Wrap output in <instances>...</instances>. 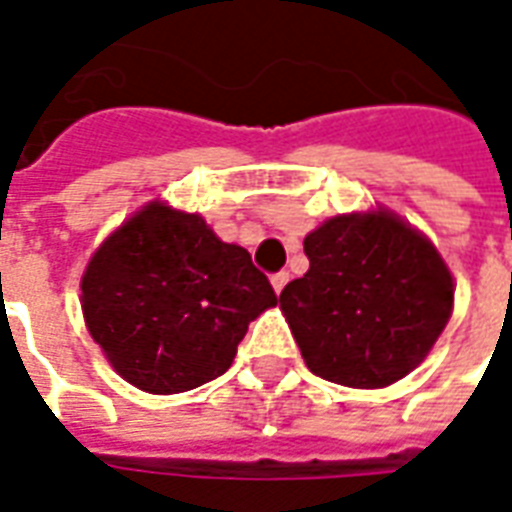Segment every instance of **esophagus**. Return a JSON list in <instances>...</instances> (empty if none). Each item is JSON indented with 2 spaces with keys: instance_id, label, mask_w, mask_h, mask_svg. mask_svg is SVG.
<instances>
[{
  "instance_id": "esophagus-1",
  "label": "esophagus",
  "mask_w": 512,
  "mask_h": 512,
  "mask_svg": "<svg viewBox=\"0 0 512 512\" xmlns=\"http://www.w3.org/2000/svg\"><path fill=\"white\" fill-rule=\"evenodd\" d=\"M288 279H290L288 271H277V274L271 277V285H274V290H277V293H282V288L288 285Z\"/></svg>"
}]
</instances>
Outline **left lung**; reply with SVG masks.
Returning a JSON list of instances; mask_svg holds the SVG:
<instances>
[{
    "label": "left lung",
    "instance_id": "left-lung-1",
    "mask_svg": "<svg viewBox=\"0 0 512 512\" xmlns=\"http://www.w3.org/2000/svg\"><path fill=\"white\" fill-rule=\"evenodd\" d=\"M304 255L310 271L285 285L279 307L307 367L332 384H395L450 321V271L395 213L334 216L304 238Z\"/></svg>",
    "mask_w": 512,
    "mask_h": 512
}]
</instances>
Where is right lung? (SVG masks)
Masks as SVG:
<instances>
[{
    "mask_svg": "<svg viewBox=\"0 0 512 512\" xmlns=\"http://www.w3.org/2000/svg\"><path fill=\"white\" fill-rule=\"evenodd\" d=\"M277 304L244 246L197 213L150 202L106 238L82 277L93 340L128 384L175 395L227 373L249 323Z\"/></svg>",
    "mask_w": 512,
    "mask_h": 512,
    "instance_id": "right-lung-1",
    "label": "right lung"
}]
</instances>
